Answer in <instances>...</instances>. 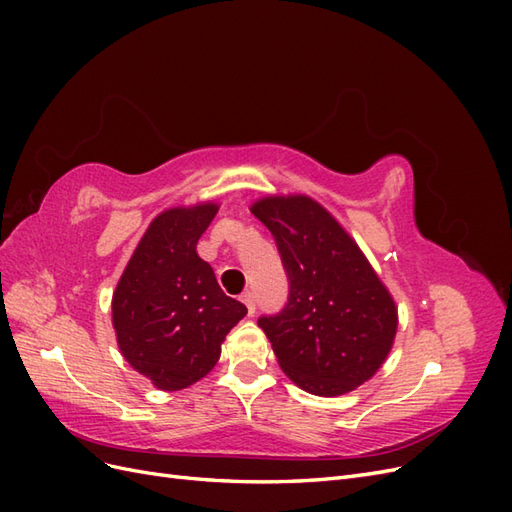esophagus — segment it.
Instances as JSON below:
<instances>
[{
    "label": "esophagus",
    "mask_w": 512,
    "mask_h": 512,
    "mask_svg": "<svg viewBox=\"0 0 512 512\" xmlns=\"http://www.w3.org/2000/svg\"><path fill=\"white\" fill-rule=\"evenodd\" d=\"M241 301H243L245 307H247V314L254 316V312H256V297H254V292H245L243 297H241Z\"/></svg>",
    "instance_id": "1"
}]
</instances>
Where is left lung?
I'll list each match as a JSON object with an SVG mask.
<instances>
[{"label": "left lung", "instance_id": "left-lung-1", "mask_svg": "<svg viewBox=\"0 0 512 512\" xmlns=\"http://www.w3.org/2000/svg\"><path fill=\"white\" fill-rule=\"evenodd\" d=\"M250 211L271 230L288 275L282 312L258 318L277 363L312 395L354 391L393 348L397 307L391 292L314 198L265 196Z\"/></svg>", "mask_w": 512, "mask_h": 512}]
</instances>
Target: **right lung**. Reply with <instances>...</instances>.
<instances>
[{
    "instance_id": "1",
    "label": "right lung",
    "mask_w": 512,
    "mask_h": 512,
    "mask_svg": "<svg viewBox=\"0 0 512 512\" xmlns=\"http://www.w3.org/2000/svg\"><path fill=\"white\" fill-rule=\"evenodd\" d=\"M215 213V203L162 211L113 292V327L123 359L160 391L188 389L205 378L228 331L247 314L196 254Z\"/></svg>"
}]
</instances>
